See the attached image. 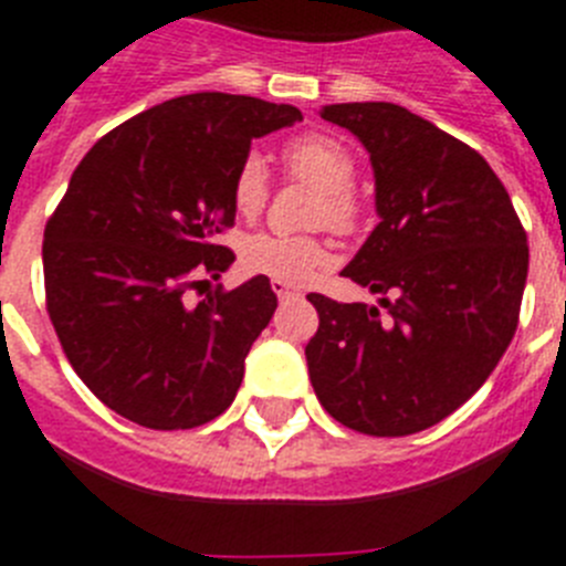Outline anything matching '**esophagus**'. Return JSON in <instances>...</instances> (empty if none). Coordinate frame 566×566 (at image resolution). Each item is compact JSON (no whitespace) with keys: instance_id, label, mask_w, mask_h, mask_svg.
Returning a JSON list of instances; mask_svg holds the SVG:
<instances>
[{"instance_id":"obj_1","label":"esophagus","mask_w":566,"mask_h":566,"mask_svg":"<svg viewBox=\"0 0 566 566\" xmlns=\"http://www.w3.org/2000/svg\"><path fill=\"white\" fill-rule=\"evenodd\" d=\"M270 287H273V293H276L279 298H296V296H302V293H298V287H293V284L282 282V279H273V282H270Z\"/></svg>"}]
</instances>
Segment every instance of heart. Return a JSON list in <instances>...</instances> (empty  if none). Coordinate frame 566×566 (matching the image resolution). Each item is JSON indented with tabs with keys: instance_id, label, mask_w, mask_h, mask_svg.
Returning <instances> with one entry per match:
<instances>
[{
	"instance_id": "b5f03b06",
	"label": "heart",
	"mask_w": 566,
	"mask_h": 566,
	"mask_svg": "<svg viewBox=\"0 0 566 566\" xmlns=\"http://www.w3.org/2000/svg\"><path fill=\"white\" fill-rule=\"evenodd\" d=\"M284 167L290 176L318 188L313 222L327 224L336 233H353L361 219V201L353 190L356 179V156L342 139L331 134H302L282 147ZM233 208L242 216H255L268 205L270 174L259 154H244L230 181ZM242 268L255 276L282 279L287 284L311 282L316 273L333 264L331 242L318 235H279L253 233L239 250Z\"/></svg>"
}]
</instances>
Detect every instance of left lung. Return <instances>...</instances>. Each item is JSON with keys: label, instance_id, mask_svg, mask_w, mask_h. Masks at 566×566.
<instances>
[{"label": "left lung", "instance_id": "1", "mask_svg": "<svg viewBox=\"0 0 566 566\" xmlns=\"http://www.w3.org/2000/svg\"><path fill=\"white\" fill-rule=\"evenodd\" d=\"M367 147L378 224L342 276L378 307L311 293L313 390L367 436H410L459 410L518 327L530 248L510 193L473 147L401 105L322 107Z\"/></svg>", "mask_w": 566, "mask_h": 566}]
</instances>
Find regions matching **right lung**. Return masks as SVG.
Instances as JSON below:
<instances>
[{
  "label": "right lung",
  "instance_id": "1",
  "mask_svg": "<svg viewBox=\"0 0 566 566\" xmlns=\"http://www.w3.org/2000/svg\"><path fill=\"white\" fill-rule=\"evenodd\" d=\"M298 119L293 105L190 93L122 122L78 161L45 224L48 313L113 412L190 430L233 405L276 293L253 276L188 307L185 290L233 264L216 235L235 222L230 181L250 142Z\"/></svg>",
  "mask_w": 566,
  "mask_h": 566
}]
</instances>
